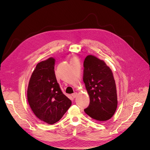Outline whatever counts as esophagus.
Here are the masks:
<instances>
[{"instance_id": "34e87169", "label": "esophagus", "mask_w": 150, "mask_h": 150, "mask_svg": "<svg viewBox=\"0 0 150 150\" xmlns=\"http://www.w3.org/2000/svg\"><path fill=\"white\" fill-rule=\"evenodd\" d=\"M77 96V92H75L73 94H72V96L73 97V98H76Z\"/></svg>"}]
</instances>
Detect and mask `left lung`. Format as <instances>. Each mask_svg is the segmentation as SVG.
<instances>
[{"label": "left lung", "instance_id": "1", "mask_svg": "<svg viewBox=\"0 0 150 150\" xmlns=\"http://www.w3.org/2000/svg\"><path fill=\"white\" fill-rule=\"evenodd\" d=\"M83 67V81L90 97L89 106L84 111L95 120H109L117 107L116 85L111 69L93 55L85 57Z\"/></svg>", "mask_w": 150, "mask_h": 150}]
</instances>
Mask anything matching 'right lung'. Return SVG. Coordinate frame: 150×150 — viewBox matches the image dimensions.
Listing matches in <instances>:
<instances>
[{
    "label": "right lung",
    "instance_id": "1",
    "mask_svg": "<svg viewBox=\"0 0 150 150\" xmlns=\"http://www.w3.org/2000/svg\"><path fill=\"white\" fill-rule=\"evenodd\" d=\"M54 65L53 57L38 63L27 88V100L32 111L40 120L50 125L58 122L71 105L57 82Z\"/></svg>",
    "mask_w": 150,
    "mask_h": 150
}]
</instances>
